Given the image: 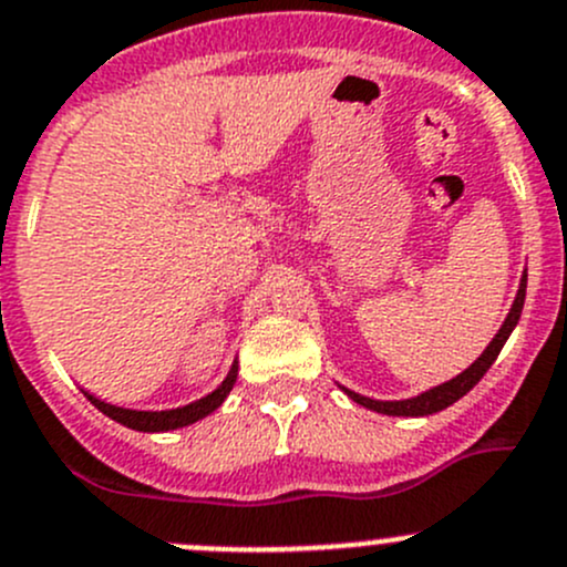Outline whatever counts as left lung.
I'll return each instance as SVG.
<instances>
[{
    "label": "left lung",
    "instance_id": "obj_1",
    "mask_svg": "<svg viewBox=\"0 0 567 567\" xmlns=\"http://www.w3.org/2000/svg\"><path fill=\"white\" fill-rule=\"evenodd\" d=\"M524 297H526V272L520 276V284H518V295H515L513 306H509V313L504 317L502 328H498V333L493 336L491 344L482 350V355L476 358L468 369H463L457 378L446 380V383L435 385V389H427L422 391L419 396H411V400H372V396H363V394H355V391L344 389V385H339L341 391H344L347 396H350L352 402H358V405L369 408V411L374 413H385V416H430V413H439L444 411V408L455 405L461 396H466L468 391L474 389L476 383L482 380V374L487 372V369L493 367V361H496V355L502 352L504 341L509 339V333L515 330V324H518L520 319V308H524Z\"/></svg>",
    "mask_w": 567,
    "mask_h": 567
}]
</instances>
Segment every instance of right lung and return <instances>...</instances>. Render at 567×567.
Listing matches in <instances>:
<instances>
[{
	"label": "right lung",
	"mask_w": 567,
	"mask_h": 567,
	"mask_svg": "<svg viewBox=\"0 0 567 567\" xmlns=\"http://www.w3.org/2000/svg\"><path fill=\"white\" fill-rule=\"evenodd\" d=\"M237 361L231 363V369H228L226 380H223L220 385H217L212 394L200 396V400L189 402V405H182V408H171V411H132V408H121V405H112V402H104L99 400V396H93L91 391H85L87 400L93 402L95 408H99L104 416H110L112 422L123 424V427L128 430H140V433H167V430H178V427H187V424H195L200 422V419H206L209 413H215L217 408L226 402V396L231 394L234 383H237Z\"/></svg>",
	"instance_id": "right-lung-1"
}]
</instances>
